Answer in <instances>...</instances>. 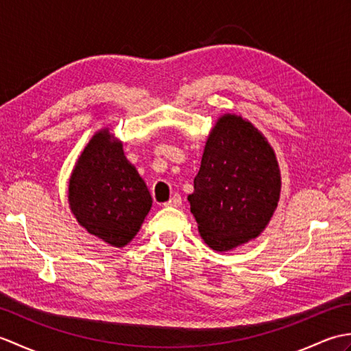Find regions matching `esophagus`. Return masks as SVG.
<instances>
[{"mask_svg": "<svg viewBox=\"0 0 351 351\" xmlns=\"http://www.w3.org/2000/svg\"><path fill=\"white\" fill-rule=\"evenodd\" d=\"M182 205V199L180 195H173V197H170V200H167L166 204H164V206H181Z\"/></svg>", "mask_w": 351, "mask_h": 351, "instance_id": "1", "label": "esophagus"}]
</instances>
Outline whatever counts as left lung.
<instances>
[{"mask_svg":"<svg viewBox=\"0 0 351 351\" xmlns=\"http://www.w3.org/2000/svg\"><path fill=\"white\" fill-rule=\"evenodd\" d=\"M282 178L274 149L255 125L225 113L208 134L190 210L208 247L228 252L264 232Z\"/></svg>","mask_w":351,"mask_h":351,"instance_id":"1","label":"left lung"}]
</instances>
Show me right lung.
Here are the masks:
<instances>
[{"label": "right lung", "mask_w": 351, "mask_h": 351, "mask_svg": "<svg viewBox=\"0 0 351 351\" xmlns=\"http://www.w3.org/2000/svg\"><path fill=\"white\" fill-rule=\"evenodd\" d=\"M68 202L78 225L113 247H125L143 225L151 193L110 128L96 131L81 151L69 178Z\"/></svg>", "instance_id": "add662e5"}]
</instances>
